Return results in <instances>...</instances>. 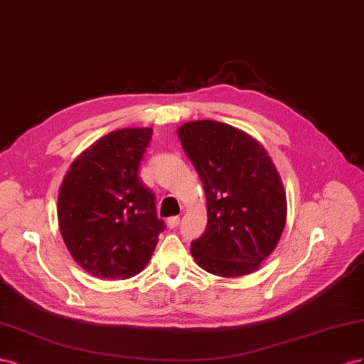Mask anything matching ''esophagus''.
<instances>
[{"instance_id": "34e87169", "label": "esophagus", "mask_w": 364, "mask_h": 364, "mask_svg": "<svg viewBox=\"0 0 364 364\" xmlns=\"http://www.w3.org/2000/svg\"><path fill=\"white\" fill-rule=\"evenodd\" d=\"M180 225V216H171L168 220V227L169 228H176Z\"/></svg>"}]
</instances>
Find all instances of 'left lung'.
Masks as SVG:
<instances>
[{
  "label": "left lung",
  "mask_w": 364,
  "mask_h": 364,
  "mask_svg": "<svg viewBox=\"0 0 364 364\" xmlns=\"http://www.w3.org/2000/svg\"><path fill=\"white\" fill-rule=\"evenodd\" d=\"M178 137L207 200L205 230L191 244L193 259L215 276L253 273L287 223V195L274 163L261 143L227 123H184Z\"/></svg>",
  "instance_id": "1"
}]
</instances>
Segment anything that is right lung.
I'll use <instances>...</instances> for the list:
<instances>
[{"label":"right lung","mask_w":364,"mask_h":364,"mask_svg":"<svg viewBox=\"0 0 364 364\" xmlns=\"http://www.w3.org/2000/svg\"><path fill=\"white\" fill-rule=\"evenodd\" d=\"M151 128L107 134L71 163L59 189L58 221L68 252L99 279H129L146 267L164 230L139 178Z\"/></svg>","instance_id":"obj_1"}]
</instances>
